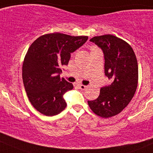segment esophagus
<instances>
[{
  "label": "esophagus",
  "mask_w": 153,
  "mask_h": 153,
  "mask_svg": "<svg viewBox=\"0 0 153 153\" xmlns=\"http://www.w3.org/2000/svg\"><path fill=\"white\" fill-rule=\"evenodd\" d=\"M78 86H79V88H80L81 90H85V88H87V86H86V85H82V84H79V85H78Z\"/></svg>",
  "instance_id": "1"
}]
</instances>
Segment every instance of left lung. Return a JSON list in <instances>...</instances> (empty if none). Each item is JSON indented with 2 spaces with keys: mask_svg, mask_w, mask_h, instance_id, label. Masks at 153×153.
<instances>
[{
  "mask_svg": "<svg viewBox=\"0 0 153 153\" xmlns=\"http://www.w3.org/2000/svg\"><path fill=\"white\" fill-rule=\"evenodd\" d=\"M90 41L103 50L104 73L111 83L101 88L97 98L88 101V106L97 116L112 117L121 113L134 95L138 82L137 61L131 46L116 36H97Z\"/></svg>",
  "mask_w": 153,
  "mask_h": 153,
  "instance_id": "left-lung-1",
  "label": "left lung"
}]
</instances>
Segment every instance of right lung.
<instances>
[{
	"mask_svg": "<svg viewBox=\"0 0 153 153\" xmlns=\"http://www.w3.org/2000/svg\"><path fill=\"white\" fill-rule=\"evenodd\" d=\"M87 40V36L56 32L40 36L30 46L23 62V83L30 104L40 113L52 116L65 109L63 95L74 85L60 77L61 67Z\"/></svg>",
	"mask_w": 153,
	"mask_h": 153,
	"instance_id": "right-lung-1",
	"label": "right lung"
}]
</instances>
